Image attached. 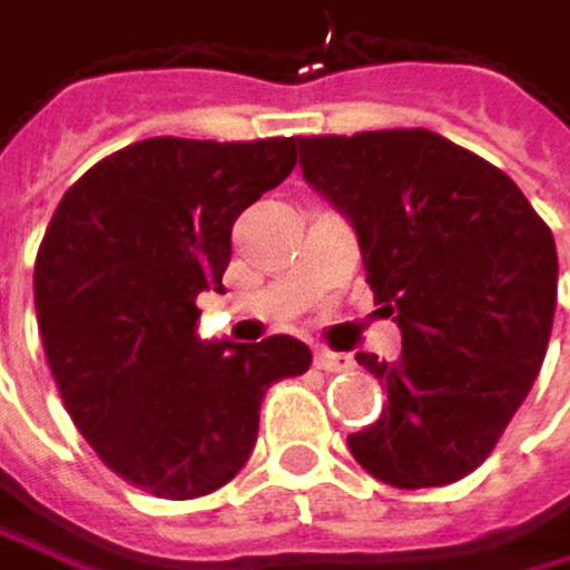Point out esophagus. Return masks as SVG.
<instances>
[{"mask_svg": "<svg viewBox=\"0 0 570 570\" xmlns=\"http://www.w3.org/2000/svg\"><path fill=\"white\" fill-rule=\"evenodd\" d=\"M314 365L324 368V372H352V368H355V358H352L348 352L317 348V352H314Z\"/></svg>", "mask_w": 570, "mask_h": 570, "instance_id": "1", "label": "esophagus"}]
</instances>
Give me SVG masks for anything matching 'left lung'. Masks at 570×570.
I'll use <instances>...</instances> for the list:
<instances>
[{"instance_id":"8db88e82","label":"left lung","mask_w":570,"mask_h":570,"mask_svg":"<svg viewBox=\"0 0 570 570\" xmlns=\"http://www.w3.org/2000/svg\"><path fill=\"white\" fill-rule=\"evenodd\" d=\"M304 177L358 232L368 287L403 332L355 462L396 489L475 472L527 400L558 307V249L523 190L431 129L297 136Z\"/></svg>"}]
</instances>
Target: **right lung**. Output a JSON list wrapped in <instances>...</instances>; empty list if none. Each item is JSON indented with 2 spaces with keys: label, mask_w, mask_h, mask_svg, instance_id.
<instances>
[{
  "label": "right lung",
  "mask_w": 570,
  "mask_h": 570,
  "mask_svg": "<svg viewBox=\"0 0 570 570\" xmlns=\"http://www.w3.org/2000/svg\"><path fill=\"white\" fill-rule=\"evenodd\" d=\"M294 164V136H153L81 174L47 225L33 301L53 383L101 462L142 492L198 499L235 479L266 390L311 368L287 335L194 332L198 294L225 291L235 218Z\"/></svg>",
  "instance_id": "1"
}]
</instances>
